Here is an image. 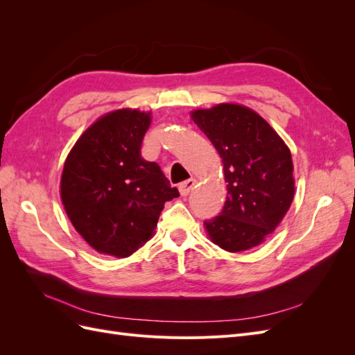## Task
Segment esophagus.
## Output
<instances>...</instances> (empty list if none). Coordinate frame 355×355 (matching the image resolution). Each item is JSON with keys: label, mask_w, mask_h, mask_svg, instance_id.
<instances>
[{"label": "esophagus", "mask_w": 355, "mask_h": 355, "mask_svg": "<svg viewBox=\"0 0 355 355\" xmlns=\"http://www.w3.org/2000/svg\"><path fill=\"white\" fill-rule=\"evenodd\" d=\"M194 185H196V179H188V180H185V182H182V184L179 185V192H180V196H188L189 192H191V189L194 188Z\"/></svg>", "instance_id": "esophagus-1"}]
</instances>
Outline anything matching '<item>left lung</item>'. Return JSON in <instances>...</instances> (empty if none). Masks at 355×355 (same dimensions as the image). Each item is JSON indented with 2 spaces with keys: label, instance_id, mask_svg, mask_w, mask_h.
<instances>
[{
  "label": "left lung",
  "instance_id": "left-lung-1",
  "mask_svg": "<svg viewBox=\"0 0 355 355\" xmlns=\"http://www.w3.org/2000/svg\"><path fill=\"white\" fill-rule=\"evenodd\" d=\"M191 118L219 153L228 191L222 211L204 227L220 249L249 250L278 227L293 201L290 149L259 114L243 105L220 103L192 111Z\"/></svg>",
  "mask_w": 355,
  "mask_h": 355
}]
</instances>
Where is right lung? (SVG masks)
<instances>
[{
  "label": "right lung",
  "instance_id": "1",
  "mask_svg": "<svg viewBox=\"0 0 355 355\" xmlns=\"http://www.w3.org/2000/svg\"><path fill=\"white\" fill-rule=\"evenodd\" d=\"M151 112L116 110L73 145L63 166L60 198L73 228L96 252L127 257L153 237L164 202L179 191L141 155Z\"/></svg>",
  "mask_w": 355,
  "mask_h": 355
}]
</instances>
